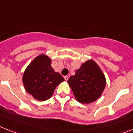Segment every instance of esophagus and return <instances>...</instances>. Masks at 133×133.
Returning a JSON list of instances; mask_svg holds the SVG:
<instances>
[{"mask_svg": "<svg viewBox=\"0 0 133 133\" xmlns=\"http://www.w3.org/2000/svg\"><path fill=\"white\" fill-rule=\"evenodd\" d=\"M64 79H65V81H67L68 79H69V76H64Z\"/></svg>", "mask_w": 133, "mask_h": 133, "instance_id": "34e87169", "label": "esophagus"}]
</instances>
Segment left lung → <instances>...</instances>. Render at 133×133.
<instances>
[{
    "label": "left lung",
    "instance_id": "8db88e82",
    "mask_svg": "<svg viewBox=\"0 0 133 133\" xmlns=\"http://www.w3.org/2000/svg\"><path fill=\"white\" fill-rule=\"evenodd\" d=\"M67 82L77 101L83 104L96 101L101 96L106 85L105 75L93 60L82 64Z\"/></svg>",
    "mask_w": 133,
    "mask_h": 133
}]
</instances>
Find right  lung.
Returning <instances> with one entry per match:
<instances>
[{"label": "right lung", "mask_w": 133, "mask_h": 133, "mask_svg": "<svg viewBox=\"0 0 133 133\" xmlns=\"http://www.w3.org/2000/svg\"><path fill=\"white\" fill-rule=\"evenodd\" d=\"M51 64L48 56L41 54L30 63L23 75L25 90L39 101L49 99L56 86L64 81L60 73L55 72Z\"/></svg>", "instance_id": "1"}]
</instances>
